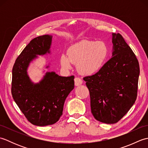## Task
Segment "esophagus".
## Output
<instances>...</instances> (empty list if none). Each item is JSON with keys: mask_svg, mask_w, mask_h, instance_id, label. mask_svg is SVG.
Wrapping results in <instances>:
<instances>
[{"mask_svg": "<svg viewBox=\"0 0 148 148\" xmlns=\"http://www.w3.org/2000/svg\"><path fill=\"white\" fill-rule=\"evenodd\" d=\"M74 83H75V86H78L81 85V84H82L83 81L81 79H79V77H76L74 79Z\"/></svg>", "mask_w": 148, "mask_h": 148, "instance_id": "34e87169", "label": "esophagus"}]
</instances>
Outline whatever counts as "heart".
Wrapping results in <instances>:
<instances>
[{
	"mask_svg": "<svg viewBox=\"0 0 148 148\" xmlns=\"http://www.w3.org/2000/svg\"><path fill=\"white\" fill-rule=\"evenodd\" d=\"M109 55L108 46L103 41L83 40L74 44L67 50V55L62 54L60 58L62 67L72 69L76 64L77 71L84 76L96 74L103 67Z\"/></svg>",
	"mask_w": 148,
	"mask_h": 148,
	"instance_id": "heart-1",
	"label": "heart"
}]
</instances>
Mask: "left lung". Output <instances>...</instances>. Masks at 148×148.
I'll return each mask as SVG.
<instances>
[{
	"label": "left lung",
	"instance_id": "1",
	"mask_svg": "<svg viewBox=\"0 0 148 148\" xmlns=\"http://www.w3.org/2000/svg\"><path fill=\"white\" fill-rule=\"evenodd\" d=\"M112 56L97 73L84 77L91 111L97 120L113 124L123 117L137 99L140 74L136 55L119 34H112Z\"/></svg>",
	"mask_w": 148,
	"mask_h": 148
}]
</instances>
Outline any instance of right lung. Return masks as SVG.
Instances as JSON below:
<instances>
[{
  "label": "right lung",
  "instance_id": "obj_1",
  "mask_svg": "<svg viewBox=\"0 0 148 148\" xmlns=\"http://www.w3.org/2000/svg\"><path fill=\"white\" fill-rule=\"evenodd\" d=\"M52 37L45 35L31 40L17 58L12 72L14 102L28 120L39 127L59 120L65 99L74 88V76L62 77L54 71L46 72L38 83H34L28 74L30 63L38 55L51 54ZM49 67V64L46 65V69Z\"/></svg>",
  "mask_w": 148,
  "mask_h": 148
}]
</instances>
